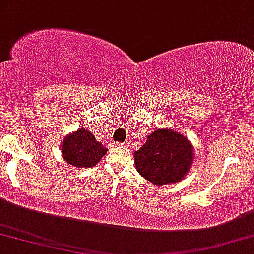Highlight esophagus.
Returning a JSON list of instances; mask_svg holds the SVG:
<instances>
[{"mask_svg":"<svg viewBox=\"0 0 254 254\" xmlns=\"http://www.w3.org/2000/svg\"><path fill=\"white\" fill-rule=\"evenodd\" d=\"M124 145L123 143H112V146H122Z\"/></svg>","mask_w":254,"mask_h":254,"instance_id":"esophagus-1","label":"esophagus"}]
</instances>
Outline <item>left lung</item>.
<instances>
[{
	"label": "left lung",
	"mask_w": 254,
	"mask_h": 254,
	"mask_svg": "<svg viewBox=\"0 0 254 254\" xmlns=\"http://www.w3.org/2000/svg\"><path fill=\"white\" fill-rule=\"evenodd\" d=\"M193 153L188 137L164 127L151 132L133 157L138 173L152 184L163 186L184 179L193 163Z\"/></svg>",
	"instance_id": "obj_1"
}]
</instances>
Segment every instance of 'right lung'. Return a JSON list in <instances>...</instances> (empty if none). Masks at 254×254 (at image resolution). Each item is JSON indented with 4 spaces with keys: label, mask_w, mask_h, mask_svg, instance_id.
I'll return each instance as SVG.
<instances>
[{
    "label": "right lung",
    "mask_w": 254,
    "mask_h": 254,
    "mask_svg": "<svg viewBox=\"0 0 254 254\" xmlns=\"http://www.w3.org/2000/svg\"><path fill=\"white\" fill-rule=\"evenodd\" d=\"M107 151L103 144L96 140L94 134L85 127L66 134L61 144L63 159L77 169L95 166Z\"/></svg>",
    "instance_id": "obj_1"
}]
</instances>
